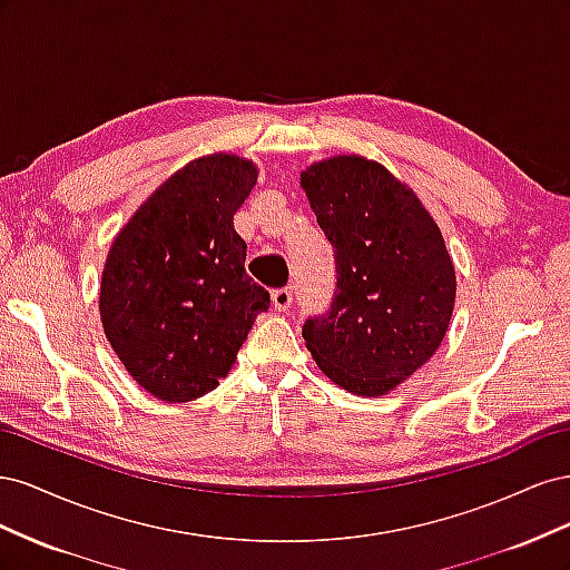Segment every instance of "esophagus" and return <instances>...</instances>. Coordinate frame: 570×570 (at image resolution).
I'll list each match as a JSON object with an SVG mask.
<instances>
[{
    "label": "esophagus",
    "instance_id": "1",
    "mask_svg": "<svg viewBox=\"0 0 570 570\" xmlns=\"http://www.w3.org/2000/svg\"><path fill=\"white\" fill-rule=\"evenodd\" d=\"M292 297H295V295H292V289H289V287H278V289H273L271 299H273L275 312H285V308H289Z\"/></svg>",
    "mask_w": 570,
    "mask_h": 570
}]
</instances>
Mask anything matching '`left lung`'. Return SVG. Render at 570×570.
<instances>
[{"mask_svg": "<svg viewBox=\"0 0 570 570\" xmlns=\"http://www.w3.org/2000/svg\"><path fill=\"white\" fill-rule=\"evenodd\" d=\"M335 254V297L302 335L344 390L381 396L435 354L452 318L456 275L435 220L381 164L335 157L302 174Z\"/></svg>", "mask_w": 570, "mask_h": 570, "instance_id": "1", "label": "left lung"}]
</instances>
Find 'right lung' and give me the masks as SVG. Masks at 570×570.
<instances>
[{
    "label": "right lung",
    "instance_id": "right-lung-1",
    "mask_svg": "<svg viewBox=\"0 0 570 570\" xmlns=\"http://www.w3.org/2000/svg\"><path fill=\"white\" fill-rule=\"evenodd\" d=\"M256 185L252 161H189L120 230L101 273L105 333L137 385L161 402H193L226 377L271 306L247 271L233 216Z\"/></svg>",
    "mask_w": 570,
    "mask_h": 570
}]
</instances>
